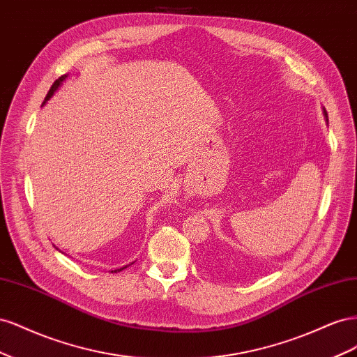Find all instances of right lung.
<instances>
[{"mask_svg": "<svg viewBox=\"0 0 357 357\" xmlns=\"http://www.w3.org/2000/svg\"><path fill=\"white\" fill-rule=\"evenodd\" d=\"M63 79H66V75H62V77H59L58 80H55V83H53V84H52V88H50V91L47 92V95H46V98H45V102H46V101H47V100L50 98V96L53 95V92H55V91L58 89V86L61 84V82H62ZM126 266H128V265H126ZM126 266H123V268H119V269H114V273H119V271H122V269H125ZM112 273H113V271H112Z\"/></svg>", "mask_w": 357, "mask_h": 357, "instance_id": "right-lung-1", "label": "right lung"}]
</instances>
